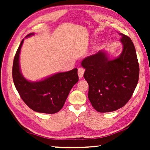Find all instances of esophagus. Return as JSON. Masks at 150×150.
Masks as SVG:
<instances>
[{
    "instance_id": "1",
    "label": "esophagus",
    "mask_w": 150,
    "mask_h": 150,
    "mask_svg": "<svg viewBox=\"0 0 150 150\" xmlns=\"http://www.w3.org/2000/svg\"><path fill=\"white\" fill-rule=\"evenodd\" d=\"M85 70L83 69V68H79L78 69V75L79 78H82L83 77V74H84Z\"/></svg>"
}]
</instances>
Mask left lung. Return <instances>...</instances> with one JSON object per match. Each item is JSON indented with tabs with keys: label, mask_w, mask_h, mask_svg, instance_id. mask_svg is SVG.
<instances>
[{
	"label": "left lung",
	"mask_w": 150,
	"mask_h": 150,
	"mask_svg": "<svg viewBox=\"0 0 150 150\" xmlns=\"http://www.w3.org/2000/svg\"><path fill=\"white\" fill-rule=\"evenodd\" d=\"M122 50L112 58L105 50L85 57L81 65L88 84V97L99 112L118 110L130 100L138 84L139 64L136 49L130 38L122 33Z\"/></svg>",
	"instance_id": "obj_1"
}]
</instances>
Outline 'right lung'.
I'll list each match as a JSON object with an SVG mask.
<instances>
[{"instance_id":"1","label":"right lung","mask_w":150,"mask_h":150,"mask_svg":"<svg viewBox=\"0 0 150 150\" xmlns=\"http://www.w3.org/2000/svg\"><path fill=\"white\" fill-rule=\"evenodd\" d=\"M34 33L26 38L34 35ZM24 40H22L15 55L12 66L14 84L24 102L38 112L55 114L64 105L72 87L78 82L77 69L58 72L37 81L25 78L20 69V54Z\"/></svg>"}]
</instances>
